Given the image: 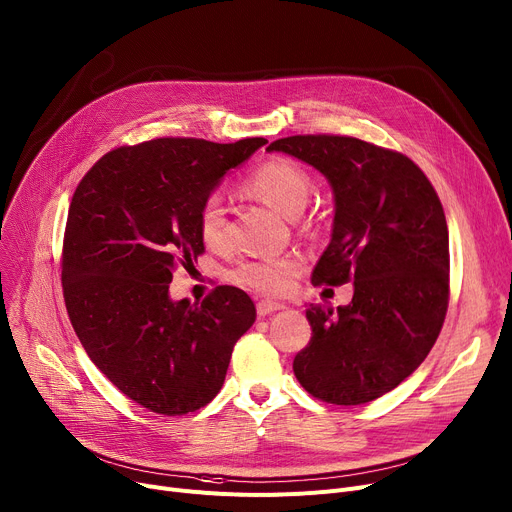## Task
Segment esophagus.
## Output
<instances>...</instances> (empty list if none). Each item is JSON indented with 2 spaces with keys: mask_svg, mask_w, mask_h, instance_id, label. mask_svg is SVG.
<instances>
[{
  "mask_svg": "<svg viewBox=\"0 0 512 512\" xmlns=\"http://www.w3.org/2000/svg\"><path fill=\"white\" fill-rule=\"evenodd\" d=\"M283 308H285L283 304H279V302H270V299H262V302H258V304H256V312H258V316H268V314H273V312L283 310Z\"/></svg>",
  "mask_w": 512,
  "mask_h": 512,
  "instance_id": "obj_1",
  "label": "esophagus"
}]
</instances>
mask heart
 I'll return each instance as SVG.
<instances>
[{"mask_svg":"<svg viewBox=\"0 0 512 512\" xmlns=\"http://www.w3.org/2000/svg\"><path fill=\"white\" fill-rule=\"evenodd\" d=\"M246 188L281 210L295 217L302 213L312 190L310 173L289 157H270L256 165L246 177ZM198 233L208 248H221L227 239V210L219 194H208L198 210ZM304 270V260L297 254L262 256L239 262L231 279L264 295H281L293 287L295 277Z\"/></svg>","mask_w":512,"mask_h":512,"instance_id":"heart-1","label":"heart"}]
</instances>
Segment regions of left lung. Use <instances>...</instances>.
Listing matches in <instances>:
<instances>
[{
  "label": "left lung",
  "instance_id": "obj_1",
  "mask_svg": "<svg viewBox=\"0 0 512 512\" xmlns=\"http://www.w3.org/2000/svg\"><path fill=\"white\" fill-rule=\"evenodd\" d=\"M316 167L335 192V223L314 285L353 281L349 306L312 304L310 343L293 359L308 393L333 405L370 403L428 357L448 310V227L426 173L407 155L353 136L270 142Z\"/></svg>",
  "mask_w": 512,
  "mask_h": 512
}]
</instances>
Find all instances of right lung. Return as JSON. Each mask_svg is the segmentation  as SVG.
I'll return each instance as SVG.
<instances>
[{
	"mask_svg": "<svg viewBox=\"0 0 512 512\" xmlns=\"http://www.w3.org/2000/svg\"><path fill=\"white\" fill-rule=\"evenodd\" d=\"M262 144H126L90 167L72 196L62 248L68 316L93 364L148 411L186 415L213 401L233 345L256 320L242 289L219 285L192 306L171 302L169 283L204 254L202 200Z\"/></svg>",
	"mask_w": 512,
	"mask_h": 512,
	"instance_id": "obj_1",
	"label": "right lung"
}]
</instances>
